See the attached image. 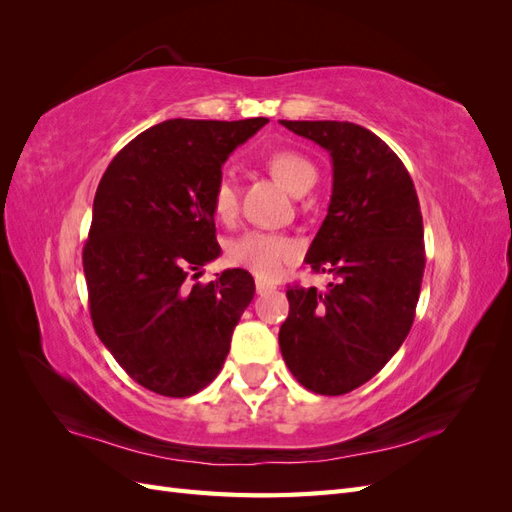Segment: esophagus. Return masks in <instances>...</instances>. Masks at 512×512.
<instances>
[{
  "mask_svg": "<svg viewBox=\"0 0 512 512\" xmlns=\"http://www.w3.org/2000/svg\"><path fill=\"white\" fill-rule=\"evenodd\" d=\"M271 290H275V286L273 284H267V282H256V292L258 294H267V292H271Z\"/></svg>",
  "mask_w": 512,
  "mask_h": 512,
  "instance_id": "obj_1",
  "label": "esophagus"
}]
</instances>
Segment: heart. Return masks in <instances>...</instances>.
I'll list each match as a JSON object with an SVG mask.
<instances>
[{
  "label": "heart",
  "mask_w": 512,
  "mask_h": 512,
  "mask_svg": "<svg viewBox=\"0 0 512 512\" xmlns=\"http://www.w3.org/2000/svg\"><path fill=\"white\" fill-rule=\"evenodd\" d=\"M267 168L280 179L292 194H305L314 188L318 179L316 166L309 162L303 153L292 149H277L267 158ZM211 205L213 213L222 222L235 220L239 211V192L237 185L228 175H222L215 181L211 190ZM297 243L290 241L284 235L265 230H250L243 232L228 245V260L235 267L247 269L254 273L258 280L271 282L280 277L290 262L297 258Z\"/></svg>",
  "instance_id": "b5f03b06"
}]
</instances>
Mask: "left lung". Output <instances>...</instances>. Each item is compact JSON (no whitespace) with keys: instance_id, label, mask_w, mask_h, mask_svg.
I'll return each mask as SVG.
<instances>
[{"instance_id":"8db88e82","label":"left lung","mask_w":512,"mask_h":512,"mask_svg":"<svg viewBox=\"0 0 512 512\" xmlns=\"http://www.w3.org/2000/svg\"><path fill=\"white\" fill-rule=\"evenodd\" d=\"M329 151V213L305 262L327 290L288 286L280 350L292 376L320 395L374 378L404 344L425 271L423 215L395 151L350 121H280Z\"/></svg>"}]
</instances>
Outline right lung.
Returning <instances> with one entry per match:
<instances>
[{
  "mask_svg": "<svg viewBox=\"0 0 512 512\" xmlns=\"http://www.w3.org/2000/svg\"><path fill=\"white\" fill-rule=\"evenodd\" d=\"M265 123L162 121L100 179L83 247L89 312L115 361L153 393L190 397L213 382L254 299L243 269L209 284L185 277L220 256L211 190L230 153Z\"/></svg>",
  "mask_w": 512,
  "mask_h": 512,
  "instance_id": "add662e5",
  "label": "right lung"
}]
</instances>
